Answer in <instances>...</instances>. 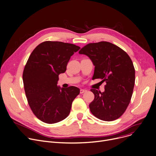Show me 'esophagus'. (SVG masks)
<instances>
[{"label": "esophagus", "mask_w": 156, "mask_h": 156, "mask_svg": "<svg viewBox=\"0 0 156 156\" xmlns=\"http://www.w3.org/2000/svg\"><path fill=\"white\" fill-rule=\"evenodd\" d=\"M87 90H85V89H81L80 90V93H85L86 91H87Z\"/></svg>", "instance_id": "esophagus-1"}]
</instances>
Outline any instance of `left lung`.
<instances>
[{"mask_svg":"<svg viewBox=\"0 0 156 156\" xmlns=\"http://www.w3.org/2000/svg\"><path fill=\"white\" fill-rule=\"evenodd\" d=\"M95 66L93 80L106 82L105 91L91 89L95 98L89 105L91 113L103 121L119 119L126 110L135 84V69L126 52L107 41L90 43L79 51Z\"/></svg>","mask_w":156,"mask_h":156,"instance_id":"1","label":"left lung"}]
</instances>
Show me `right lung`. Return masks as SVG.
<instances>
[{
  "label": "right lung",
  "mask_w": 156,
  "mask_h": 156,
  "mask_svg": "<svg viewBox=\"0 0 156 156\" xmlns=\"http://www.w3.org/2000/svg\"><path fill=\"white\" fill-rule=\"evenodd\" d=\"M80 48L59 41H45L30 54L24 67L23 80L30 109L37 119L55 123L66 119L80 89L58 86L59 75L66 70L71 56Z\"/></svg>",
  "instance_id": "add662e5"
}]
</instances>
